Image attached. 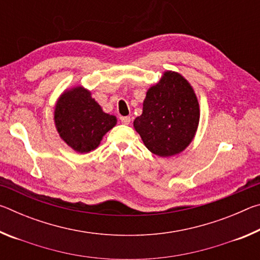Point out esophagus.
<instances>
[{"label":"esophagus","instance_id":"obj_1","mask_svg":"<svg viewBox=\"0 0 260 260\" xmlns=\"http://www.w3.org/2000/svg\"><path fill=\"white\" fill-rule=\"evenodd\" d=\"M120 121H121V124H124V125H128L129 122H131V117H127V116H125V117H120Z\"/></svg>","mask_w":260,"mask_h":260}]
</instances>
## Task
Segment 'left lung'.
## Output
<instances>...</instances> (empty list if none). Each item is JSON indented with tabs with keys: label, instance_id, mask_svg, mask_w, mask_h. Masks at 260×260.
Instances as JSON below:
<instances>
[{
	"label": "left lung",
	"instance_id": "obj_1",
	"mask_svg": "<svg viewBox=\"0 0 260 260\" xmlns=\"http://www.w3.org/2000/svg\"><path fill=\"white\" fill-rule=\"evenodd\" d=\"M199 121V102L191 86L179 73L167 71L148 90L134 127L149 150L169 157L188 147Z\"/></svg>",
	"mask_w": 260,
	"mask_h": 260
}]
</instances>
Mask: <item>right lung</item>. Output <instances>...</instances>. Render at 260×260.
Instances as JSON below:
<instances>
[{
    "mask_svg": "<svg viewBox=\"0 0 260 260\" xmlns=\"http://www.w3.org/2000/svg\"><path fill=\"white\" fill-rule=\"evenodd\" d=\"M55 122L60 138L82 153L94 150L117 119L102 111L89 91L77 87L60 96L55 110Z\"/></svg>",
    "mask_w": 260,
    "mask_h": 260,
    "instance_id": "1",
    "label": "right lung"
}]
</instances>
